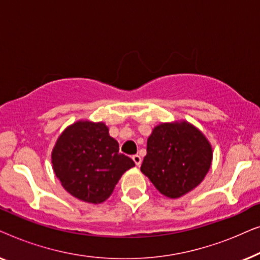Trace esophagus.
Returning a JSON list of instances; mask_svg holds the SVG:
<instances>
[{"mask_svg":"<svg viewBox=\"0 0 260 260\" xmlns=\"http://www.w3.org/2000/svg\"><path fill=\"white\" fill-rule=\"evenodd\" d=\"M133 159H134L135 165H136L137 167H138V166H141V163H142V158H141V156H140V155H134V156H133Z\"/></svg>","mask_w":260,"mask_h":260,"instance_id":"34e87169","label":"esophagus"}]
</instances>
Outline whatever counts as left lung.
<instances>
[{"label":"left lung","instance_id":"obj_1","mask_svg":"<svg viewBox=\"0 0 260 260\" xmlns=\"http://www.w3.org/2000/svg\"><path fill=\"white\" fill-rule=\"evenodd\" d=\"M212 159L207 137L187 120H175L152 129L141 172L162 195L177 199L204 181Z\"/></svg>","mask_w":260,"mask_h":260}]
</instances>
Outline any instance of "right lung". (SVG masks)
I'll return each mask as SVG.
<instances>
[{
    "label": "right lung",
    "instance_id": "obj_1",
    "mask_svg": "<svg viewBox=\"0 0 260 260\" xmlns=\"http://www.w3.org/2000/svg\"><path fill=\"white\" fill-rule=\"evenodd\" d=\"M52 168L67 193L88 204H102L135 163L103 122L77 120L62 131L52 150Z\"/></svg>",
    "mask_w": 260,
    "mask_h": 260
}]
</instances>
